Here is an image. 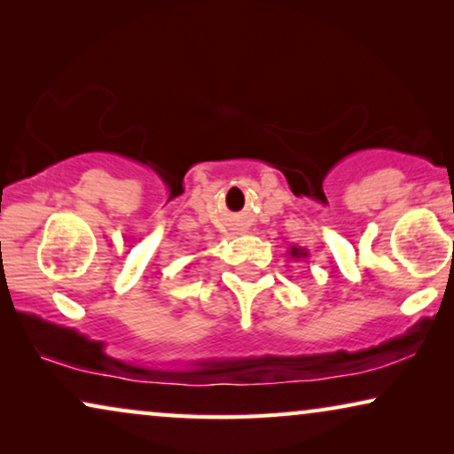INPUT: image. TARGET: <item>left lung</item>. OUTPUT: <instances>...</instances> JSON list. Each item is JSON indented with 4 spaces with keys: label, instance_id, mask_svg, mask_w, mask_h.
Listing matches in <instances>:
<instances>
[{
    "label": "left lung",
    "instance_id": "1",
    "mask_svg": "<svg viewBox=\"0 0 454 454\" xmlns=\"http://www.w3.org/2000/svg\"><path fill=\"white\" fill-rule=\"evenodd\" d=\"M287 256H289V260H294V262H297V260H306V258L309 256V254H308L306 247L291 246L289 250H287Z\"/></svg>",
    "mask_w": 454,
    "mask_h": 454
}]
</instances>
